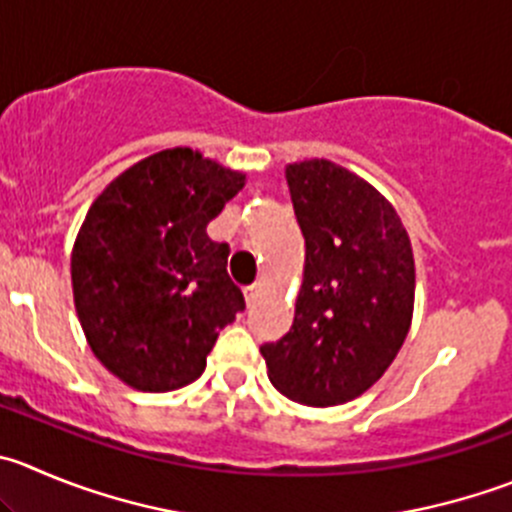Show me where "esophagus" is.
I'll return each instance as SVG.
<instances>
[{
  "instance_id": "esophagus-1",
  "label": "esophagus",
  "mask_w": 512,
  "mask_h": 512,
  "mask_svg": "<svg viewBox=\"0 0 512 512\" xmlns=\"http://www.w3.org/2000/svg\"><path fill=\"white\" fill-rule=\"evenodd\" d=\"M259 294H261V284H251V286H246V289H243V296H246L248 306H253V301L259 299Z\"/></svg>"
}]
</instances>
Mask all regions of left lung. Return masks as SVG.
Returning <instances> with one entry per match:
<instances>
[{
  "label": "left lung",
  "mask_w": 512,
  "mask_h": 512,
  "mask_svg": "<svg viewBox=\"0 0 512 512\" xmlns=\"http://www.w3.org/2000/svg\"><path fill=\"white\" fill-rule=\"evenodd\" d=\"M306 243L294 324L261 344L269 379L309 407L344 405L367 392L410 332L415 259L397 211L329 160L286 168Z\"/></svg>",
  "instance_id": "left-lung-1"
}]
</instances>
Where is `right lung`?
<instances>
[{
    "label": "right lung",
    "instance_id": "right-lung-1",
    "mask_svg": "<svg viewBox=\"0 0 512 512\" xmlns=\"http://www.w3.org/2000/svg\"><path fill=\"white\" fill-rule=\"evenodd\" d=\"M246 175L173 148L140 160L87 211L72 248V291L95 357L140 392L196 382L218 332L246 309L228 243L206 226Z\"/></svg>",
    "mask_w": 512,
    "mask_h": 512
}]
</instances>
